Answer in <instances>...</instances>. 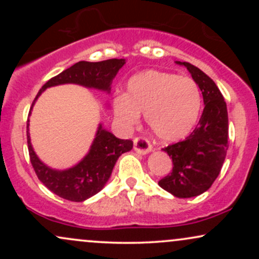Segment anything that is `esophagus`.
<instances>
[{"mask_svg":"<svg viewBox=\"0 0 259 259\" xmlns=\"http://www.w3.org/2000/svg\"><path fill=\"white\" fill-rule=\"evenodd\" d=\"M134 150L139 154H146L152 151V145L150 141L144 136H139V138L134 139Z\"/></svg>","mask_w":259,"mask_h":259,"instance_id":"esophagus-1","label":"esophagus"}]
</instances>
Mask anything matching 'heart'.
<instances>
[{"instance_id": "b5f03b06", "label": "heart", "mask_w": 259, "mask_h": 259, "mask_svg": "<svg viewBox=\"0 0 259 259\" xmlns=\"http://www.w3.org/2000/svg\"><path fill=\"white\" fill-rule=\"evenodd\" d=\"M202 95L197 82L175 73L146 70L127 81L126 94L113 101L115 120L130 129L145 113L148 127L160 141L186 138L201 112Z\"/></svg>"}]
</instances>
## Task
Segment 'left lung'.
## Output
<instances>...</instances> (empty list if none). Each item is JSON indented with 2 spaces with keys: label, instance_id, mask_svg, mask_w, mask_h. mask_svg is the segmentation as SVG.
<instances>
[{
  "label": "left lung",
  "instance_id": "1",
  "mask_svg": "<svg viewBox=\"0 0 259 259\" xmlns=\"http://www.w3.org/2000/svg\"><path fill=\"white\" fill-rule=\"evenodd\" d=\"M185 65L197 82L204 108L197 126L184 141L163 148L173 162V169L158 185L175 197H195L207 191L221 173L227 156L229 121L224 97L207 74L189 62Z\"/></svg>",
  "mask_w": 259,
  "mask_h": 259
}]
</instances>
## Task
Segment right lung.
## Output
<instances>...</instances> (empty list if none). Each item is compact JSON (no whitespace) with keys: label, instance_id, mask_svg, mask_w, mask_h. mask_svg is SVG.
<instances>
[{"label":"right lung","instance_id":"right-lung-1","mask_svg":"<svg viewBox=\"0 0 259 259\" xmlns=\"http://www.w3.org/2000/svg\"><path fill=\"white\" fill-rule=\"evenodd\" d=\"M124 63H125L124 59L117 58L101 62H78L58 75L53 76L40 89L35 100L32 101L30 111L41 92L50 86L72 82L86 88L109 91L113 78L117 75L118 70L123 67ZM28 121H26V139H28L29 157L38 180L47 189L51 190L53 194L68 201L82 202L101 191L111 177L113 167L120 154L133 148L132 140L115 138L112 133L106 132L102 129V125H100L90 152L86 154L85 158L75 167L67 170H55L45 165L32 150L28 132Z\"/></svg>","mask_w":259,"mask_h":259}]
</instances>
